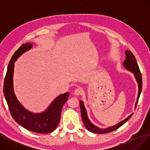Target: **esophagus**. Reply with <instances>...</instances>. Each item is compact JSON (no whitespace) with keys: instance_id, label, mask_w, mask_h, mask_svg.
I'll return each instance as SVG.
<instances>
[{"instance_id":"esophagus-1","label":"esophagus","mask_w":150,"mask_h":150,"mask_svg":"<svg viewBox=\"0 0 150 150\" xmlns=\"http://www.w3.org/2000/svg\"><path fill=\"white\" fill-rule=\"evenodd\" d=\"M83 93V89L81 88H77L74 91V95L75 96H80Z\"/></svg>"}]
</instances>
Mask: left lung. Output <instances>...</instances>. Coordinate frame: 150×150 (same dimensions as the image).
<instances>
[{
    "mask_svg": "<svg viewBox=\"0 0 150 150\" xmlns=\"http://www.w3.org/2000/svg\"><path fill=\"white\" fill-rule=\"evenodd\" d=\"M125 55H126V59L123 61V66L126 68V69L130 71L131 72H132L134 74L136 80L138 83V88H139L138 95H137V101H136V104H135V108H136L137 104L138 103V100H139V97L140 95V93L142 91V78L140 71L139 67L138 66V64L137 63L134 55L133 53L129 50L125 51ZM80 109H81V118H82L83 124L84 125L86 129H88L90 132H92L93 133L105 134V133H108L109 132L115 131V129L120 127L121 126H122L125 122H127L133 114V113L131 114L127 118H126L125 119L120 122L119 123H118L115 125L112 126V127H108L105 129H102V128H98L96 125H94L89 120L88 116L87 111H86V108L84 106V103L83 101H80Z\"/></svg>",
    "mask_w": 150,
    "mask_h": 150,
    "instance_id": "8db88e82",
    "label": "left lung"
}]
</instances>
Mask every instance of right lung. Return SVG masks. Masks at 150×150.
Here are the masks:
<instances>
[{
	"mask_svg": "<svg viewBox=\"0 0 150 150\" xmlns=\"http://www.w3.org/2000/svg\"><path fill=\"white\" fill-rule=\"evenodd\" d=\"M33 44H22L13 54L7 68L4 85V93L13 119L25 129L40 134L53 132L59 124L62 108L68 100L69 93L61 94L44 111L33 113L23 107L15 95L13 88L14 62L21 55L30 50Z\"/></svg>",
	"mask_w": 150,
	"mask_h": 150,
	"instance_id": "obj_1",
	"label": "right lung"
}]
</instances>
